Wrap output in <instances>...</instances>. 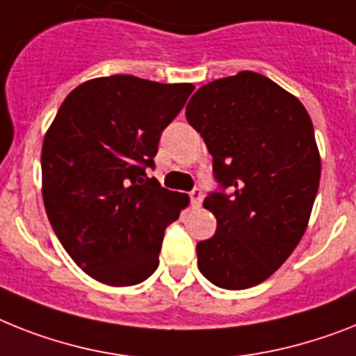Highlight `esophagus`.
Returning <instances> with one entry per match:
<instances>
[{
  "mask_svg": "<svg viewBox=\"0 0 356 356\" xmlns=\"http://www.w3.org/2000/svg\"><path fill=\"white\" fill-rule=\"evenodd\" d=\"M202 200H204L202 191L200 189L191 191V204H193V207H200V205H202Z\"/></svg>",
  "mask_w": 356,
  "mask_h": 356,
  "instance_id": "34e87169",
  "label": "esophagus"
}]
</instances>
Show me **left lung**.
<instances>
[{
  "instance_id": "1",
  "label": "left lung",
  "mask_w": 356,
  "mask_h": 356,
  "mask_svg": "<svg viewBox=\"0 0 356 356\" xmlns=\"http://www.w3.org/2000/svg\"><path fill=\"white\" fill-rule=\"evenodd\" d=\"M185 116L231 191L204 200L216 233L196 245L198 269L224 289L258 286L309 224L322 169L313 122L300 99L252 70L200 87Z\"/></svg>"
}]
</instances>
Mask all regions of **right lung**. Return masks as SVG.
Masks as SVG:
<instances>
[{
	"label": "right lung",
	"instance_id": "add662e5",
	"mask_svg": "<svg viewBox=\"0 0 356 356\" xmlns=\"http://www.w3.org/2000/svg\"><path fill=\"white\" fill-rule=\"evenodd\" d=\"M193 83L94 78L70 90L41 147L47 216L69 257L94 280L140 284L158 267L165 227L189 196L147 178L161 131Z\"/></svg>",
	"mask_w": 356,
	"mask_h": 356
}]
</instances>
